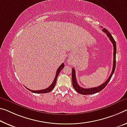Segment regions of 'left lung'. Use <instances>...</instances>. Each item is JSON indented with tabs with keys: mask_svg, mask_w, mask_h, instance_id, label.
Here are the masks:
<instances>
[{
	"mask_svg": "<svg viewBox=\"0 0 127 127\" xmlns=\"http://www.w3.org/2000/svg\"><path fill=\"white\" fill-rule=\"evenodd\" d=\"M103 32H104L108 36V37L109 38V39H110L111 42H112V45H113L114 46V62H113V67H112V70L110 76H109V77L108 78V79L106 80V81L104 82L103 84H102L101 85H99L98 87H95V88H89V89H85V88H81V86H80L78 85V84H77V80H76V73H75V70H74V68H72V85H73V87L74 88V89H75V90L78 93L81 94H83V95H88V94H95L96 93L99 92L100 91H101L102 90H103L104 88L106 87V85H107L108 82L110 81V80L111 78V77L112 76V74H114L115 69V67H116V42L115 41V40L114 39V38L112 37V35L110 33L108 32L106 29H103Z\"/></svg>",
	"mask_w": 127,
	"mask_h": 127,
	"instance_id": "obj_1",
	"label": "left lung"
}]
</instances>
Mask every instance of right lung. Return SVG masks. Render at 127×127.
Here are the masks:
<instances>
[{
    "label": "right lung",
    "mask_w": 127,
    "mask_h": 127,
    "mask_svg": "<svg viewBox=\"0 0 127 127\" xmlns=\"http://www.w3.org/2000/svg\"><path fill=\"white\" fill-rule=\"evenodd\" d=\"M64 67V63H62L61 65H60V67L58 68V69H57V71H56V73L55 77V78H54V81L53 82V83L51 84V85H50L49 87L46 88V89H43V90H31V89H29L27 88H27V89H28L29 90H30L31 92H33V93H47L50 92L52 90L54 89V88L55 87L56 82V80H57V78H58V75H59L60 72L61 71V70L63 69Z\"/></svg>",
    "instance_id": "obj_1"
}]
</instances>
